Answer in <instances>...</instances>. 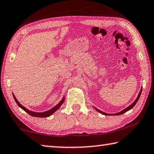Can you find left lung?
Instances as JSON below:
<instances>
[{
    "label": "left lung",
    "mask_w": 154,
    "mask_h": 154,
    "mask_svg": "<svg viewBox=\"0 0 154 154\" xmlns=\"http://www.w3.org/2000/svg\"><path fill=\"white\" fill-rule=\"evenodd\" d=\"M141 92H142V88L141 89H140V92H139V95H138V96H137V99L136 100H135L133 103H132L131 105H130V106H128L127 108H126L125 109H124V110H122V111H120V112H118V113H115V114H109V113H105V112H103L102 111H100V110H99V109H98L97 108H96V107H94V108L96 111H97L98 112H99V113H100L101 114H103V115H105V116H119V115H122V114H123V113H126V112H127L128 111H129V110H130V109H132L134 107V106L136 105V103H137V101L139 100V97H140V94H141Z\"/></svg>",
    "instance_id": "left-lung-1"
}]
</instances>
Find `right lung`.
<instances>
[{
  "mask_svg": "<svg viewBox=\"0 0 154 154\" xmlns=\"http://www.w3.org/2000/svg\"><path fill=\"white\" fill-rule=\"evenodd\" d=\"M13 96H14V98L15 99V102H16V103L17 104V105L19 106L21 109H23L24 111H25L27 113L30 115V116H32L33 117H36V118H48V117L51 116L52 114H53L54 113H55V112L57 110H58V109L60 107V106L62 105V103H64V98H65L64 96H63V98H62V100L60 101V103L58 104V105H56L55 106H54L53 108L49 109V110H48V111H45V112H41V113H39V112H35V111H32L28 110V109H27L26 108L24 107V106H22V105H21V104L19 103V101L17 100V98H15V96L14 94V93H13Z\"/></svg>",
  "mask_w": 154,
  "mask_h": 154,
  "instance_id": "right-lung-1",
  "label": "right lung"
}]
</instances>
